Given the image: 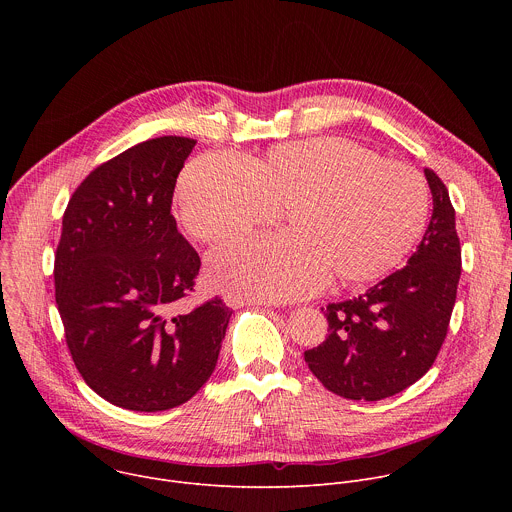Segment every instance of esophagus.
<instances>
[{
    "label": "esophagus",
    "instance_id": "1",
    "mask_svg": "<svg viewBox=\"0 0 512 512\" xmlns=\"http://www.w3.org/2000/svg\"><path fill=\"white\" fill-rule=\"evenodd\" d=\"M225 302L233 308H241V306H271V302H265V300H245L241 296H233V294H227L225 296Z\"/></svg>",
    "mask_w": 512,
    "mask_h": 512
}]
</instances>
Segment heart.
<instances>
[{
    "instance_id": "1",
    "label": "heart",
    "mask_w": 512,
    "mask_h": 512,
    "mask_svg": "<svg viewBox=\"0 0 512 512\" xmlns=\"http://www.w3.org/2000/svg\"><path fill=\"white\" fill-rule=\"evenodd\" d=\"M285 208V233L241 239L208 257L210 279L231 294L283 302L332 285L371 283L421 239L429 190L407 164L381 162L342 137L281 143L253 158L208 154L176 186L184 233L218 243Z\"/></svg>"
}]
</instances>
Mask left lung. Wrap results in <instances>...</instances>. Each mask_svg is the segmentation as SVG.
I'll use <instances>...</instances> for the list:
<instances>
[{"instance_id":"obj_1","label":"left lung","mask_w":512,"mask_h":512,"mask_svg":"<svg viewBox=\"0 0 512 512\" xmlns=\"http://www.w3.org/2000/svg\"><path fill=\"white\" fill-rule=\"evenodd\" d=\"M425 178L433 214L417 251L367 294L322 308L328 338L304 352L316 379L344 399L401 393L431 369L446 340L462 249L446 184L429 168Z\"/></svg>"}]
</instances>
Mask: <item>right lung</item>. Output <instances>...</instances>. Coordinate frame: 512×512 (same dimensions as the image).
Listing matches in <instances>:
<instances>
[{"instance_id": "right-lung-1", "label": "right lung", "mask_w": 512, "mask_h": 512, "mask_svg": "<svg viewBox=\"0 0 512 512\" xmlns=\"http://www.w3.org/2000/svg\"><path fill=\"white\" fill-rule=\"evenodd\" d=\"M196 139L164 135L97 166L70 196L54 255L56 306L85 383L131 411H166L212 375L233 310L186 308L200 257L172 196Z\"/></svg>"}]
</instances>
